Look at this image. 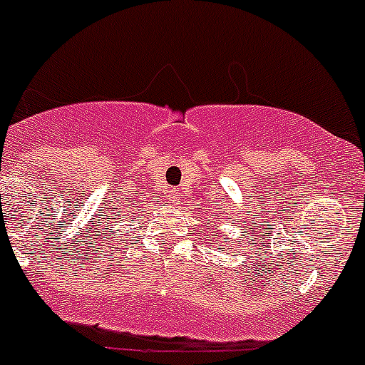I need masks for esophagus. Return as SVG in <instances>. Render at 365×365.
Wrapping results in <instances>:
<instances>
[{"label": "esophagus", "mask_w": 365, "mask_h": 365, "mask_svg": "<svg viewBox=\"0 0 365 365\" xmlns=\"http://www.w3.org/2000/svg\"><path fill=\"white\" fill-rule=\"evenodd\" d=\"M169 198H171V202H175V203H176V200H178V194H176V192H173L171 196H169Z\"/></svg>", "instance_id": "34e87169"}]
</instances>
